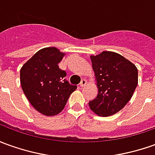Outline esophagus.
Listing matches in <instances>:
<instances>
[{
    "label": "esophagus",
    "mask_w": 155,
    "mask_h": 155,
    "mask_svg": "<svg viewBox=\"0 0 155 155\" xmlns=\"http://www.w3.org/2000/svg\"><path fill=\"white\" fill-rule=\"evenodd\" d=\"M87 84V81L83 78V79L81 80V83H80V87H84L85 85Z\"/></svg>",
    "instance_id": "obj_1"
}]
</instances>
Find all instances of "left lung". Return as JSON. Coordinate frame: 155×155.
Instances as JSON below:
<instances>
[{
  "label": "left lung",
  "instance_id": "obj_1",
  "mask_svg": "<svg viewBox=\"0 0 155 155\" xmlns=\"http://www.w3.org/2000/svg\"><path fill=\"white\" fill-rule=\"evenodd\" d=\"M90 59L99 92L88 105L98 116L114 115L131 100L137 85V69L130 61L112 51L91 55Z\"/></svg>",
  "mask_w": 155,
  "mask_h": 155
}]
</instances>
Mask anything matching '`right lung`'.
I'll list each match as a JSON object with an SVG mask.
<instances>
[{"label":"right lung","mask_w":155,"mask_h":155,"mask_svg":"<svg viewBox=\"0 0 155 155\" xmlns=\"http://www.w3.org/2000/svg\"><path fill=\"white\" fill-rule=\"evenodd\" d=\"M64 53L55 47L36 52L20 71L22 91L33 107L45 116H55L65 107L77 86L66 80L67 72L58 63Z\"/></svg>","instance_id":"1"}]
</instances>
